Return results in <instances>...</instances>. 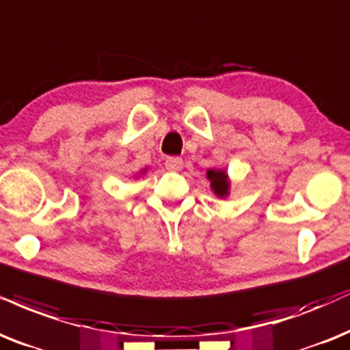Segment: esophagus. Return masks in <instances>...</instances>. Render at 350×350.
I'll use <instances>...</instances> for the list:
<instances>
[{
	"instance_id": "1",
	"label": "esophagus",
	"mask_w": 350,
	"mask_h": 350,
	"mask_svg": "<svg viewBox=\"0 0 350 350\" xmlns=\"http://www.w3.org/2000/svg\"><path fill=\"white\" fill-rule=\"evenodd\" d=\"M183 165H184L183 158H178V157L166 158V161H165L166 170H170V171H179L180 167H183Z\"/></svg>"
}]
</instances>
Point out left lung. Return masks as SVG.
I'll return each instance as SVG.
<instances>
[{"mask_svg":"<svg viewBox=\"0 0 350 350\" xmlns=\"http://www.w3.org/2000/svg\"><path fill=\"white\" fill-rule=\"evenodd\" d=\"M206 176H208V179L211 180V187H213L216 196L218 197L228 196V178H226V174H224V171L208 170Z\"/></svg>","mask_w":350,"mask_h":350,"instance_id":"8db88e82","label":"left lung"}]
</instances>
